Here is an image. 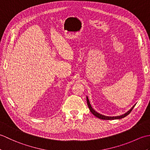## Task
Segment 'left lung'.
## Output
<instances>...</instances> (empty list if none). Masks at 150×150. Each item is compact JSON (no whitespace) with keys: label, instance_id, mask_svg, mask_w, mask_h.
Masks as SVG:
<instances>
[{"label":"left lung","instance_id":"8db88e82","mask_svg":"<svg viewBox=\"0 0 150 150\" xmlns=\"http://www.w3.org/2000/svg\"><path fill=\"white\" fill-rule=\"evenodd\" d=\"M86 100H87V104H88V106L89 107V109H90V111L91 112L92 114H93L95 117H97L98 118H99L100 119H103V120H114V119H122V118L125 117L126 116L128 115L131 112L132 110L133 109V108L135 106V104L133 106L131 109H130L129 111H127L126 113H124L122 115H119V116H115V117H109V116H106V115H102L100 113H97L96 111L93 110V108L91 107L90 103V100L88 99V97H86Z\"/></svg>","mask_w":150,"mask_h":150}]
</instances>
